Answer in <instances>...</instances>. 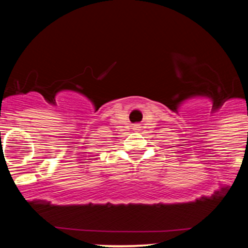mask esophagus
<instances>
[{
	"mask_svg": "<svg viewBox=\"0 0 248 248\" xmlns=\"http://www.w3.org/2000/svg\"><path fill=\"white\" fill-rule=\"evenodd\" d=\"M135 128H139V127H135Z\"/></svg>",
	"mask_w": 248,
	"mask_h": 248,
	"instance_id": "esophagus-1",
	"label": "esophagus"
}]
</instances>
